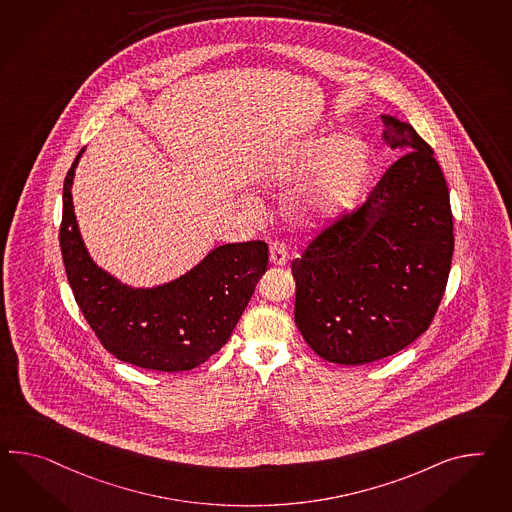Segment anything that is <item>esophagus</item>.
Instances as JSON below:
<instances>
[{
    "mask_svg": "<svg viewBox=\"0 0 512 512\" xmlns=\"http://www.w3.org/2000/svg\"><path fill=\"white\" fill-rule=\"evenodd\" d=\"M269 258L273 265H286L289 260L288 247L282 241H275L269 250Z\"/></svg>",
    "mask_w": 512,
    "mask_h": 512,
    "instance_id": "obj_1",
    "label": "esophagus"
}]
</instances>
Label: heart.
Instances as JSON below:
<instances>
[{
	"instance_id": "b5f03b06",
	"label": "heart",
	"mask_w": 512,
	"mask_h": 512,
	"mask_svg": "<svg viewBox=\"0 0 512 512\" xmlns=\"http://www.w3.org/2000/svg\"><path fill=\"white\" fill-rule=\"evenodd\" d=\"M367 172L366 148L351 135H314L282 148L267 171L265 184L293 187L286 215L304 228L336 219L358 197Z\"/></svg>"
}]
</instances>
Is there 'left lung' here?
<instances>
[{
	"instance_id": "1",
	"label": "left lung",
	"mask_w": 512,
	"mask_h": 512,
	"mask_svg": "<svg viewBox=\"0 0 512 512\" xmlns=\"http://www.w3.org/2000/svg\"><path fill=\"white\" fill-rule=\"evenodd\" d=\"M382 122V139L403 156L291 263L295 325L315 354L343 366L399 353L431 327L455 247L433 148L407 122Z\"/></svg>"
}]
</instances>
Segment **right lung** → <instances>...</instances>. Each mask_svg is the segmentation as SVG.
Returning a JSON list of instances; mask_svg holds the SVG:
<instances>
[{
	"label": "right lung",
	"instance_id": "right-lung-1",
	"mask_svg": "<svg viewBox=\"0 0 512 512\" xmlns=\"http://www.w3.org/2000/svg\"><path fill=\"white\" fill-rule=\"evenodd\" d=\"M81 154L65 178L59 243L83 317L105 349L132 366L171 373L204 364L232 336L267 271V243L221 245L169 284L130 288L92 262L79 234L72 182Z\"/></svg>",
	"mask_w": 512,
	"mask_h": 512
}]
</instances>
